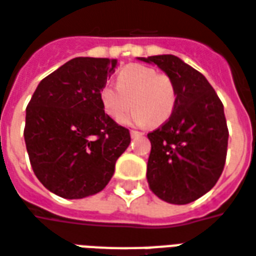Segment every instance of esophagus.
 <instances>
[{"label": "esophagus", "instance_id": "obj_1", "mask_svg": "<svg viewBox=\"0 0 256 256\" xmlns=\"http://www.w3.org/2000/svg\"><path fill=\"white\" fill-rule=\"evenodd\" d=\"M140 136H143V134H142V132H138V130H130V138H132V139L140 138Z\"/></svg>", "mask_w": 256, "mask_h": 256}]
</instances>
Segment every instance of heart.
<instances>
[{"mask_svg":"<svg viewBox=\"0 0 256 256\" xmlns=\"http://www.w3.org/2000/svg\"><path fill=\"white\" fill-rule=\"evenodd\" d=\"M100 104L110 118L118 121L132 108L122 122L130 126H161L176 105V91L168 76L144 65H128L118 74V86L100 88Z\"/></svg>","mask_w":256,"mask_h":256,"instance_id":"1","label":"heart"}]
</instances>
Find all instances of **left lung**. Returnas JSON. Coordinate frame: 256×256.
I'll return each instance as SVG.
<instances>
[{"label":"left lung","instance_id":"8db88e82","mask_svg":"<svg viewBox=\"0 0 256 256\" xmlns=\"http://www.w3.org/2000/svg\"><path fill=\"white\" fill-rule=\"evenodd\" d=\"M138 60L164 70L176 91L169 120L147 135L148 187L165 202L187 204L210 191L224 170L229 134L222 102L206 78L176 56Z\"/></svg>","mask_w":256,"mask_h":256}]
</instances>
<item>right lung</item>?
I'll list each match as a JSON object with an SVG mask.
<instances>
[{
	"mask_svg": "<svg viewBox=\"0 0 256 256\" xmlns=\"http://www.w3.org/2000/svg\"><path fill=\"white\" fill-rule=\"evenodd\" d=\"M117 60L76 57L38 84L26 109L24 140L38 180L65 199L100 192L130 146V130L100 104Z\"/></svg>",
	"mask_w": 256,
	"mask_h": 256,
	"instance_id": "obj_1",
	"label": "right lung"
}]
</instances>
